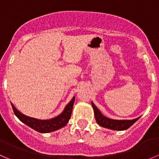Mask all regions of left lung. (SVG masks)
Returning a JSON list of instances; mask_svg holds the SVG:
<instances>
[{
  "label": "left lung",
  "mask_w": 159,
  "mask_h": 159,
  "mask_svg": "<svg viewBox=\"0 0 159 159\" xmlns=\"http://www.w3.org/2000/svg\"><path fill=\"white\" fill-rule=\"evenodd\" d=\"M92 106L93 107L94 112H95V117L96 120V122L98 123V125L101 127H106V128L111 129V130H127L129 127H131L137 120H138L139 117L134 120H112V119L107 118L104 116L101 113L98 108L94 105L93 102H92Z\"/></svg>",
  "instance_id": "obj_1"
}]
</instances>
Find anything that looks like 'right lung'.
<instances>
[{
  "label": "right lung",
  "mask_w": 159,
  "mask_h": 159,
  "mask_svg": "<svg viewBox=\"0 0 159 159\" xmlns=\"http://www.w3.org/2000/svg\"><path fill=\"white\" fill-rule=\"evenodd\" d=\"M74 102H75V97L67 105L64 112L61 115L55 117V118L51 119V120H37V119L32 118V117L26 116L21 113L19 111L17 110V109L13 106V104H11V106L14 113L21 122H23L25 124L30 127L33 130L39 132V133H49V132L54 131V130H58L61 127H64L68 123L70 116H71Z\"/></svg>",
  "instance_id": "1"
}]
</instances>
